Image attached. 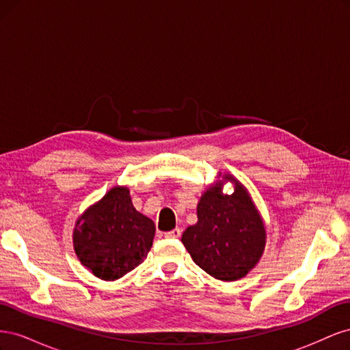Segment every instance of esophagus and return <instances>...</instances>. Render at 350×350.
Wrapping results in <instances>:
<instances>
[{"mask_svg":"<svg viewBox=\"0 0 350 350\" xmlns=\"http://www.w3.org/2000/svg\"><path fill=\"white\" fill-rule=\"evenodd\" d=\"M179 237H181V229H178V228L169 230V232H165V238H167V239H175Z\"/></svg>","mask_w":350,"mask_h":350,"instance_id":"esophagus-1","label":"esophagus"}]
</instances>
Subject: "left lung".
<instances>
[{
    "label": "left lung",
    "mask_w": 350,
    "mask_h": 350,
    "mask_svg": "<svg viewBox=\"0 0 350 350\" xmlns=\"http://www.w3.org/2000/svg\"><path fill=\"white\" fill-rule=\"evenodd\" d=\"M226 180L236 184L232 195L221 193ZM197 217L181 241L198 267L215 279L234 282L257 266L266 247V228L247 188L234 176L225 174L207 188Z\"/></svg>",
    "instance_id": "8db88e82"
}]
</instances>
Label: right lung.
I'll use <instances>...</instances> for the list:
<instances>
[{
  "instance_id": "obj_1",
  "label": "right lung",
  "mask_w": 350,
  "mask_h": 350,
  "mask_svg": "<svg viewBox=\"0 0 350 350\" xmlns=\"http://www.w3.org/2000/svg\"><path fill=\"white\" fill-rule=\"evenodd\" d=\"M153 220L137 211L130 189L113 187L77 219L72 243L79 260L102 280H116L144 261Z\"/></svg>"
}]
</instances>
